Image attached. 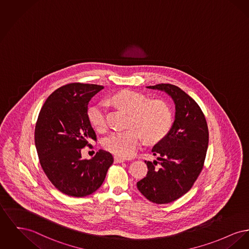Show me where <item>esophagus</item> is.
<instances>
[{
	"mask_svg": "<svg viewBox=\"0 0 249 249\" xmlns=\"http://www.w3.org/2000/svg\"><path fill=\"white\" fill-rule=\"evenodd\" d=\"M115 162H123L125 161V159L122 158V157H119V156H115Z\"/></svg>",
	"mask_w": 249,
	"mask_h": 249,
	"instance_id": "esophagus-1",
	"label": "esophagus"
}]
</instances>
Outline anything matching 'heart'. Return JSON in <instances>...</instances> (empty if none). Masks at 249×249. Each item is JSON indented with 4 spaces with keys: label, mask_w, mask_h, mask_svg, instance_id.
<instances>
[{
    "label": "heart",
    "mask_w": 249,
    "mask_h": 249,
    "mask_svg": "<svg viewBox=\"0 0 249 249\" xmlns=\"http://www.w3.org/2000/svg\"><path fill=\"white\" fill-rule=\"evenodd\" d=\"M114 103L131 113L130 126L123 132H113L103 141L108 151L122 158L132 157L142 142V134L148 142H156L169 132L172 126V113L166 103L150 100L143 94L123 90L113 97ZM88 118L99 132L107 129L106 106L99 103L88 110Z\"/></svg>",
    "instance_id": "b5f03b06"
}]
</instances>
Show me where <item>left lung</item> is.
I'll return each mask as SVG.
<instances>
[{
    "label": "left lung",
    "mask_w": 249,
    "mask_h": 249,
    "mask_svg": "<svg viewBox=\"0 0 249 249\" xmlns=\"http://www.w3.org/2000/svg\"><path fill=\"white\" fill-rule=\"evenodd\" d=\"M146 88L164 91L172 98L175 120L167 134L152 148L158 161H145L148 171L137 182V188L149 201L166 204L190 190L200 174L209 131L200 107L183 90L170 84Z\"/></svg>",
    "instance_id": "obj_1"
}]
</instances>
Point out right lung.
Segmentation results:
<instances>
[{
    "mask_svg": "<svg viewBox=\"0 0 249 249\" xmlns=\"http://www.w3.org/2000/svg\"><path fill=\"white\" fill-rule=\"evenodd\" d=\"M103 86L73 83L63 86L46 100L35 129L39 161L50 181L63 194L84 197L98 190L114 159L100 149L91 159L82 148L97 141L88 118V103Z\"/></svg>",
    "mask_w": 249,
    "mask_h": 249,
    "instance_id": "right-lung-1",
    "label": "right lung"
}]
</instances>
